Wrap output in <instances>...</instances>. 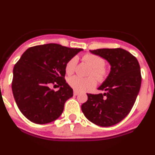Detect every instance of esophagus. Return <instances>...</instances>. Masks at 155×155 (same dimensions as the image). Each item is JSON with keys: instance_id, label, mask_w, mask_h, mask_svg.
Wrapping results in <instances>:
<instances>
[{"instance_id": "obj_1", "label": "esophagus", "mask_w": 155, "mask_h": 155, "mask_svg": "<svg viewBox=\"0 0 155 155\" xmlns=\"http://www.w3.org/2000/svg\"><path fill=\"white\" fill-rule=\"evenodd\" d=\"M73 95H79V92H76V91H74V92H73Z\"/></svg>"}]
</instances>
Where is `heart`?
I'll return each instance as SVG.
<instances>
[{"mask_svg":"<svg viewBox=\"0 0 155 155\" xmlns=\"http://www.w3.org/2000/svg\"><path fill=\"white\" fill-rule=\"evenodd\" d=\"M82 59L90 67L92 68L90 75H93L99 81L104 80L106 78L108 71L105 67V60L103 58L92 53H86L82 56ZM77 62V56H73L67 62L66 64V73L67 74L70 75L73 73ZM68 83L75 91L83 92L93 88L96 85V81L93 77L82 78L74 76L68 79Z\"/></svg>","mask_w":155,"mask_h":155,"instance_id":"b5f03b06","label":"heart"}]
</instances>
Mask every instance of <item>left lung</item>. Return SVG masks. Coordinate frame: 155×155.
Masks as SVG:
<instances>
[{
    "label": "left lung",
    "instance_id": "left-lung-1",
    "mask_svg": "<svg viewBox=\"0 0 155 155\" xmlns=\"http://www.w3.org/2000/svg\"><path fill=\"white\" fill-rule=\"evenodd\" d=\"M108 62V77L98 88L104 93L87 94L88 100L81 106L88 120L102 127L120 122L134 105L141 83L140 66L132 54L121 48L89 50Z\"/></svg>",
    "mask_w": 155,
    "mask_h": 155
}]
</instances>
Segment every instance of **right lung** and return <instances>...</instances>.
Masks as SVG:
<instances>
[{
    "instance_id": "right-lung-1",
    "label": "right lung",
    "mask_w": 155,
    "mask_h": 155,
    "mask_svg": "<svg viewBox=\"0 0 155 155\" xmlns=\"http://www.w3.org/2000/svg\"><path fill=\"white\" fill-rule=\"evenodd\" d=\"M82 50L48 43L30 47L23 53L13 69L12 91L17 107L27 119L47 124L61 115L65 102L73 95L64 79L66 64ZM54 83L60 87L58 91L49 88Z\"/></svg>"
}]
</instances>
